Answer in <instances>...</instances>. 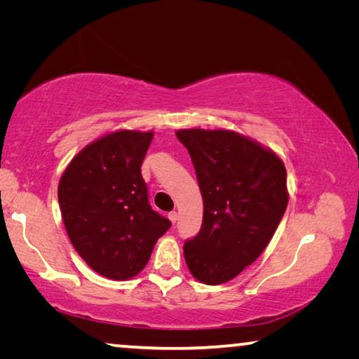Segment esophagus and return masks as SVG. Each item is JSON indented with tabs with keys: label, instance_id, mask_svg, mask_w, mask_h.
Here are the masks:
<instances>
[{
	"label": "esophagus",
	"instance_id": "esophagus-1",
	"mask_svg": "<svg viewBox=\"0 0 359 359\" xmlns=\"http://www.w3.org/2000/svg\"><path fill=\"white\" fill-rule=\"evenodd\" d=\"M168 217H169V220H171V223H172V224H175V222H177V218H179L177 212H171V214H169Z\"/></svg>",
	"mask_w": 359,
	"mask_h": 359
}]
</instances>
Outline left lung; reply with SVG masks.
<instances>
[{"label":"left lung","mask_w":359,"mask_h":359,"mask_svg":"<svg viewBox=\"0 0 359 359\" xmlns=\"http://www.w3.org/2000/svg\"><path fill=\"white\" fill-rule=\"evenodd\" d=\"M203 194V226L185 242L188 271L220 285L252 264L274 236L288 204L287 169L274 150L231 130L184 128Z\"/></svg>","instance_id":"obj_1"}]
</instances>
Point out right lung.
I'll list each match as a JSON object with an SVG mask.
<instances>
[{"label":"right lung","instance_id":"obj_1","mask_svg":"<svg viewBox=\"0 0 359 359\" xmlns=\"http://www.w3.org/2000/svg\"><path fill=\"white\" fill-rule=\"evenodd\" d=\"M154 131L117 130L79 151L60 177L58 203L72 247L100 276L141 272L171 226L151 210L141 166Z\"/></svg>","mask_w":359,"mask_h":359}]
</instances>
